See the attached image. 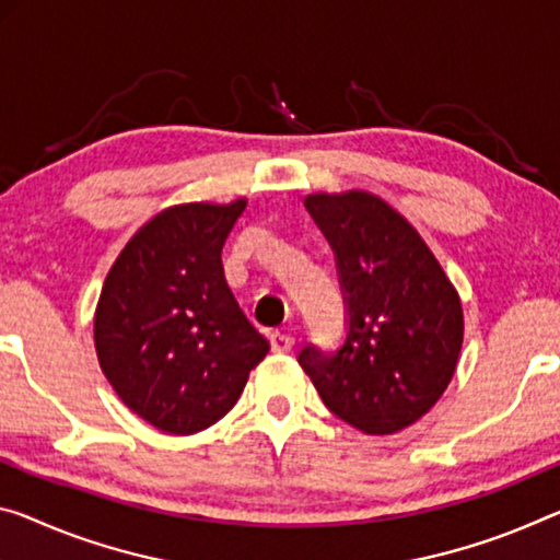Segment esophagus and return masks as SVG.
Here are the masks:
<instances>
[{"label": "esophagus", "mask_w": 560, "mask_h": 560, "mask_svg": "<svg viewBox=\"0 0 560 560\" xmlns=\"http://www.w3.org/2000/svg\"><path fill=\"white\" fill-rule=\"evenodd\" d=\"M292 346H295V338H292L290 332H282V330L270 332V348H272V352H290Z\"/></svg>", "instance_id": "1"}]
</instances>
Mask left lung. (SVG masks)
<instances>
[{"mask_svg":"<svg viewBox=\"0 0 560 560\" xmlns=\"http://www.w3.org/2000/svg\"><path fill=\"white\" fill-rule=\"evenodd\" d=\"M335 253L348 335L335 352L307 346L298 363L330 412L390 435L435 406L458 365L463 307L416 228L381 197L307 195Z\"/></svg>","mask_w":560,"mask_h":560,"instance_id":"left-lung-1","label":"left lung"}]
</instances>
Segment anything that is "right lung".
Wrapping results in <instances>:
<instances>
[{
	"label": "right lung",
	"mask_w": 560,
	"mask_h": 560,
	"mask_svg": "<svg viewBox=\"0 0 560 560\" xmlns=\"http://www.w3.org/2000/svg\"><path fill=\"white\" fill-rule=\"evenodd\" d=\"M245 205L167 208L107 272L94 313L100 368L125 406L162 433L218 423L270 350L222 270V245Z\"/></svg>",
	"instance_id": "1"
}]
</instances>
